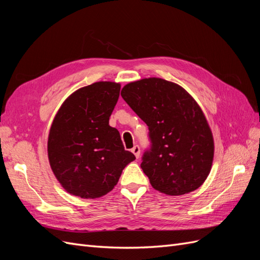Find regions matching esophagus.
Here are the masks:
<instances>
[{"mask_svg":"<svg viewBox=\"0 0 260 260\" xmlns=\"http://www.w3.org/2000/svg\"><path fill=\"white\" fill-rule=\"evenodd\" d=\"M131 152L135 154V156L137 157V158H139V157H140V147H139V145H136L135 147H133L131 149Z\"/></svg>","mask_w":260,"mask_h":260,"instance_id":"1","label":"esophagus"}]
</instances>
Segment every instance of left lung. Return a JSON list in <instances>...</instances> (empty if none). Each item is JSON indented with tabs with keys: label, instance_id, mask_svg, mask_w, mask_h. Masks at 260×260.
Wrapping results in <instances>:
<instances>
[{
	"label": "left lung",
	"instance_id": "8db88e82",
	"mask_svg": "<svg viewBox=\"0 0 260 260\" xmlns=\"http://www.w3.org/2000/svg\"><path fill=\"white\" fill-rule=\"evenodd\" d=\"M121 96L148 125L152 147L141 168L152 186L171 196L199 188L211 170L215 143L198 102L181 85L155 77L127 83Z\"/></svg>",
	"mask_w": 260,
	"mask_h": 260
}]
</instances>
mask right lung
I'll return each mask as SVG.
<instances>
[{"label":"right lung","instance_id":"right-lung-1","mask_svg":"<svg viewBox=\"0 0 260 260\" xmlns=\"http://www.w3.org/2000/svg\"><path fill=\"white\" fill-rule=\"evenodd\" d=\"M120 83L99 81L76 90L62 102L48 138L55 178L69 194L98 199L111 192L123 168L136 159L119 131L109 125Z\"/></svg>","mask_w":260,"mask_h":260}]
</instances>
